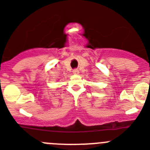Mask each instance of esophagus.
<instances>
[{"label":"esophagus","instance_id":"34e87169","mask_svg":"<svg viewBox=\"0 0 150 150\" xmlns=\"http://www.w3.org/2000/svg\"><path fill=\"white\" fill-rule=\"evenodd\" d=\"M73 73L74 74H78L79 73V71L78 69H74L73 70Z\"/></svg>","mask_w":150,"mask_h":150}]
</instances>
